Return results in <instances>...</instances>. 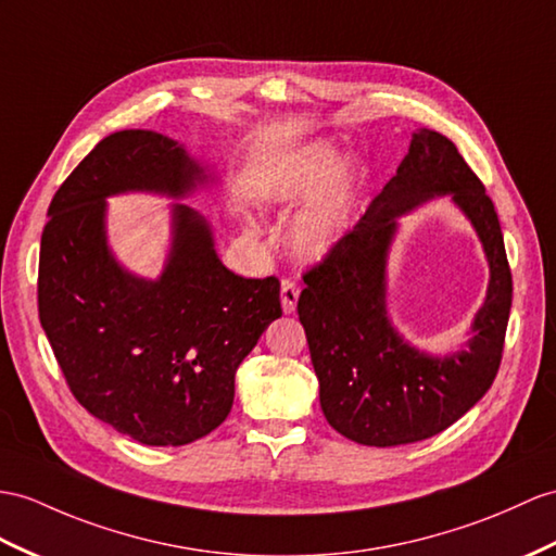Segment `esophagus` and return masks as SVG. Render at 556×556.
Segmentation results:
<instances>
[{
  "mask_svg": "<svg viewBox=\"0 0 556 556\" xmlns=\"http://www.w3.org/2000/svg\"><path fill=\"white\" fill-rule=\"evenodd\" d=\"M296 302H300V288H296L292 280H282V286H280L282 314H294Z\"/></svg>",
  "mask_w": 556,
  "mask_h": 556,
  "instance_id": "34e87169",
  "label": "esophagus"
}]
</instances>
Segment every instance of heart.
I'll list each match as a JSON object with an SVG mask.
<instances>
[{
	"mask_svg": "<svg viewBox=\"0 0 556 556\" xmlns=\"http://www.w3.org/2000/svg\"><path fill=\"white\" fill-rule=\"evenodd\" d=\"M363 198V174L337 146L308 141L282 153L254 186L262 210H292L288 245L304 264H320L354 228Z\"/></svg>",
	"mask_w": 556,
	"mask_h": 556,
	"instance_id": "heart-1",
	"label": "heart"
}]
</instances>
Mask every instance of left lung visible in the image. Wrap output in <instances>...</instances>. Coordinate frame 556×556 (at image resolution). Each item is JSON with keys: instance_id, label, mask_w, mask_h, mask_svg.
<instances>
[{"instance_id": "8db88e82", "label": "left lung", "mask_w": 556, "mask_h": 556, "mask_svg": "<svg viewBox=\"0 0 556 556\" xmlns=\"http://www.w3.org/2000/svg\"><path fill=\"white\" fill-rule=\"evenodd\" d=\"M448 194L482 240L490 290L470 340L437 357L410 345L386 308L401 215ZM300 320L330 427L361 445H405L457 422L491 389L511 308V274L491 198L443 134L417 129L396 174L340 248L304 276Z\"/></svg>"}]
</instances>
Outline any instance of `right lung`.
I'll list each match as a JSON object with an SVG mask.
<instances>
[{"label": "right lung", "mask_w": 556, "mask_h": 556, "mask_svg": "<svg viewBox=\"0 0 556 556\" xmlns=\"http://www.w3.org/2000/svg\"><path fill=\"white\" fill-rule=\"evenodd\" d=\"M219 184L186 146L151 129L97 143L49 205L37 302L65 382L85 408L146 445H186L231 413L236 372L282 316L280 282L242 278L186 200ZM153 192L170 206V252L157 279L122 267L106 245L113 194Z\"/></svg>", "instance_id": "right-lung-1"}]
</instances>
